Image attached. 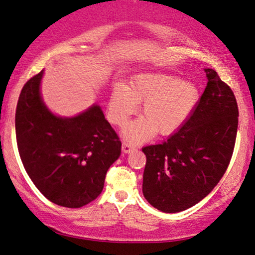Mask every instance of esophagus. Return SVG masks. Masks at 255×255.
Wrapping results in <instances>:
<instances>
[{"label":"esophagus","mask_w":255,"mask_h":255,"mask_svg":"<svg viewBox=\"0 0 255 255\" xmlns=\"http://www.w3.org/2000/svg\"><path fill=\"white\" fill-rule=\"evenodd\" d=\"M133 149H135V146L132 142H123L122 144L123 152H131Z\"/></svg>","instance_id":"obj_1"}]
</instances>
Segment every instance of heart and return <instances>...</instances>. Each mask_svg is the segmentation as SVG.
Masks as SVG:
<instances>
[{
  "mask_svg": "<svg viewBox=\"0 0 255 255\" xmlns=\"http://www.w3.org/2000/svg\"><path fill=\"white\" fill-rule=\"evenodd\" d=\"M199 91L195 84L183 82L168 73H144L131 81L130 88L117 83L112 89L108 117L112 123L124 127L142 103V115L133 122L125 136L132 140L170 134L185 122L197 104Z\"/></svg>",
  "mask_w": 255,
  "mask_h": 255,
  "instance_id": "obj_1",
  "label": "heart"
}]
</instances>
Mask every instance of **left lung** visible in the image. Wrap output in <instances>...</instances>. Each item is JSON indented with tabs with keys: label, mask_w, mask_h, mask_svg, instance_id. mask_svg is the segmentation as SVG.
<instances>
[{
	"label": "left lung",
	"mask_w": 255,
	"mask_h": 255,
	"mask_svg": "<svg viewBox=\"0 0 255 255\" xmlns=\"http://www.w3.org/2000/svg\"><path fill=\"white\" fill-rule=\"evenodd\" d=\"M207 84L197 106L166 141L142 148L146 155L142 193L162 212L187 210L218 185L232 159L238 106L228 84L205 69Z\"/></svg>",
	"instance_id": "1"
}]
</instances>
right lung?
<instances>
[{"mask_svg":"<svg viewBox=\"0 0 255 255\" xmlns=\"http://www.w3.org/2000/svg\"><path fill=\"white\" fill-rule=\"evenodd\" d=\"M43 70L30 77L15 109V138L33 183L54 204L78 209L101 194L122 142L99 106L72 119L48 111L40 95Z\"/></svg>","mask_w":255,"mask_h":255,"instance_id":"obj_1","label":"right lung"}]
</instances>
